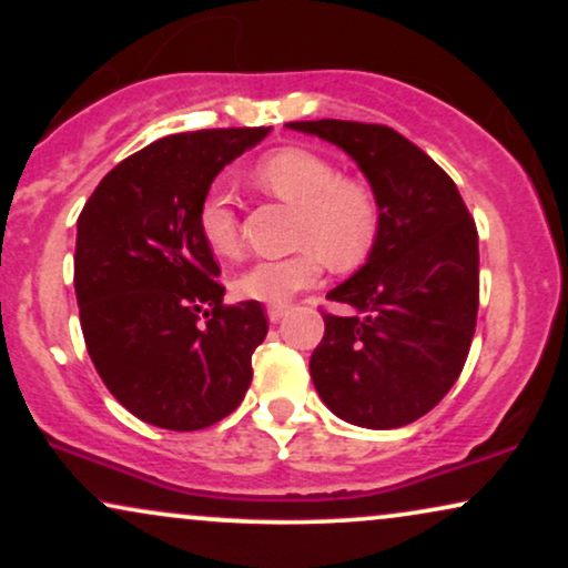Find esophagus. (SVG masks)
I'll use <instances>...</instances> for the list:
<instances>
[{
	"instance_id": "34e87169",
	"label": "esophagus",
	"mask_w": 568,
	"mask_h": 568,
	"mask_svg": "<svg viewBox=\"0 0 568 568\" xmlns=\"http://www.w3.org/2000/svg\"><path fill=\"white\" fill-rule=\"evenodd\" d=\"M285 312H288V304H272L266 310V317H270V323H280L285 317Z\"/></svg>"
}]
</instances>
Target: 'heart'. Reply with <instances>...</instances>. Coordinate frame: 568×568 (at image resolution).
Returning <instances> with one entry per match:
<instances>
[{
  "label": "heart",
  "instance_id": "obj_1",
  "mask_svg": "<svg viewBox=\"0 0 568 568\" xmlns=\"http://www.w3.org/2000/svg\"><path fill=\"white\" fill-rule=\"evenodd\" d=\"M253 179L264 192L298 207L296 245L306 247L293 256L245 266L232 280V291L240 298L285 304L321 280L323 256L336 270H352L371 253L382 211L366 179L342 175L334 160L298 146L280 149L258 162ZM197 232L213 256L234 258L240 253L237 211L224 186H211L202 194Z\"/></svg>",
  "mask_w": 568,
  "mask_h": 568
}]
</instances>
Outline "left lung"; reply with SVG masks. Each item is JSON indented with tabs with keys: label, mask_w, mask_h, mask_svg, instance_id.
<instances>
[{
	"label": "left lung",
	"mask_w": 568,
	"mask_h": 568,
	"mask_svg": "<svg viewBox=\"0 0 568 568\" xmlns=\"http://www.w3.org/2000/svg\"><path fill=\"white\" fill-rule=\"evenodd\" d=\"M357 162L379 197L366 264L334 291L349 315L325 312L310 357L317 395L338 419L368 429L416 422L465 368L478 317V230L443 168L387 125L288 122Z\"/></svg>",
	"instance_id": "obj_1"
}]
</instances>
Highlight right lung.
<instances>
[{"label": "right lung", "mask_w": 568, "mask_h": 568, "mask_svg": "<svg viewBox=\"0 0 568 568\" xmlns=\"http://www.w3.org/2000/svg\"><path fill=\"white\" fill-rule=\"evenodd\" d=\"M266 133L165 135L103 175L77 219L74 291L90 361L109 393L146 425L211 427L251 387L264 310L224 304L197 207L224 165Z\"/></svg>", "instance_id": "right-lung-1"}]
</instances>
